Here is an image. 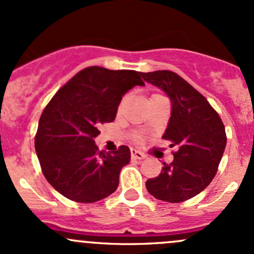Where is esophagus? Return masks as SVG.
I'll list each match as a JSON object with an SVG mask.
<instances>
[{
	"label": "esophagus",
	"instance_id": "34e87169",
	"mask_svg": "<svg viewBox=\"0 0 254 254\" xmlns=\"http://www.w3.org/2000/svg\"><path fill=\"white\" fill-rule=\"evenodd\" d=\"M131 157L134 159H143L146 156L143 153H141L140 151H137V149L131 148Z\"/></svg>",
	"mask_w": 254,
	"mask_h": 254
}]
</instances>
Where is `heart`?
I'll use <instances>...</instances> for the list:
<instances>
[{
	"label": "heart",
	"mask_w": 254,
	"mask_h": 254,
	"mask_svg": "<svg viewBox=\"0 0 254 254\" xmlns=\"http://www.w3.org/2000/svg\"><path fill=\"white\" fill-rule=\"evenodd\" d=\"M127 96H124V97L122 98V101H120V103H119V111H120V109L123 108V107H124L125 102H127ZM135 140L137 141V142H140V141H141V137H140V136H137V137H136Z\"/></svg>",
	"instance_id": "b5f03b06"
}]
</instances>
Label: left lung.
Returning a JSON list of instances; mask_svg holds the SVG:
<instances>
[{
	"instance_id": "1",
	"label": "left lung",
	"mask_w": 254,
	"mask_h": 254,
	"mask_svg": "<svg viewBox=\"0 0 254 254\" xmlns=\"http://www.w3.org/2000/svg\"><path fill=\"white\" fill-rule=\"evenodd\" d=\"M142 78L161 87L172 101V117L164 140L178 146L174 161L163 163L161 174L146 181L157 199L170 203L188 201L212 183L226 146L223 120L205 97L186 80L170 70L142 73Z\"/></svg>"
}]
</instances>
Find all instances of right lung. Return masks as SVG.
I'll list each match as a JSON object with an SVG mask.
<instances>
[{
	"label": "right lung",
	"mask_w": 254,
	"mask_h": 254,
	"mask_svg": "<svg viewBox=\"0 0 254 254\" xmlns=\"http://www.w3.org/2000/svg\"><path fill=\"white\" fill-rule=\"evenodd\" d=\"M140 71L87 66L63 85L45 107L35 135L42 174L56 190L80 203H93L113 193L130 148L100 151L98 125L112 123L123 95L143 86Z\"/></svg>",
	"instance_id": "obj_1"
}]
</instances>
